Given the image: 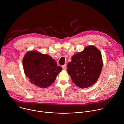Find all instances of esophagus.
Wrapping results in <instances>:
<instances>
[{"mask_svg": "<svg viewBox=\"0 0 124 124\" xmlns=\"http://www.w3.org/2000/svg\"><path fill=\"white\" fill-rule=\"evenodd\" d=\"M62 68L63 69V70H66V69H67V65H66V64H64V65H63L62 66Z\"/></svg>", "mask_w": 124, "mask_h": 124, "instance_id": "obj_1", "label": "esophagus"}]
</instances>
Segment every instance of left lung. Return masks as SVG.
<instances>
[{"instance_id": "obj_1", "label": "left lung", "mask_w": 124, "mask_h": 124, "mask_svg": "<svg viewBox=\"0 0 124 124\" xmlns=\"http://www.w3.org/2000/svg\"><path fill=\"white\" fill-rule=\"evenodd\" d=\"M103 64L100 51L93 46H89L72 56L68 64L67 72L76 85L88 88L97 81Z\"/></svg>"}]
</instances>
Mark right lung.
Returning <instances> with one entry per match:
<instances>
[{
	"label": "right lung",
	"mask_w": 124,
	"mask_h": 124,
	"mask_svg": "<svg viewBox=\"0 0 124 124\" xmlns=\"http://www.w3.org/2000/svg\"><path fill=\"white\" fill-rule=\"evenodd\" d=\"M47 54L37 51L28 52L23 59V67L26 76L31 84L41 88H47L54 82L62 68Z\"/></svg>",
	"instance_id": "right-lung-1"
}]
</instances>
